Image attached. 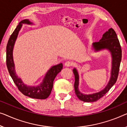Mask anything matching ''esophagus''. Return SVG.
<instances>
[{"instance_id":"1","label":"esophagus","mask_w":127,"mask_h":127,"mask_svg":"<svg viewBox=\"0 0 127 127\" xmlns=\"http://www.w3.org/2000/svg\"><path fill=\"white\" fill-rule=\"evenodd\" d=\"M64 65H65V66H66V67H70V66L72 65V63L71 62L67 61L65 62V64H64Z\"/></svg>"}]
</instances>
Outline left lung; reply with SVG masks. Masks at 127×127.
Returning a JSON list of instances; mask_svg holds the SVG:
<instances>
[{
    "label": "left lung",
    "instance_id": "8db88e82",
    "mask_svg": "<svg viewBox=\"0 0 127 127\" xmlns=\"http://www.w3.org/2000/svg\"><path fill=\"white\" fill-rule=\"evenodd\" d=\"M92 47L96 52L107 49L111 52L112 56L111 77L107 86L101 91L92 94H83L79 90V73L77 69L75 68L73 69V72L74 73L75 79L74 83L75 94L79 99L84 102H94L97 101L100 98L103 97L105 94L109 91L118 79L119 68L122 60V48L120 42L118 39L116 32L112 28L103 34V37L99 41L94 43L92 44Z\"/></svg>",
    "mask_w": 127,
    "mask_h": 127
}]
</instances>
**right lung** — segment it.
<instances>
[{
  "label": "right lung",
  "instance_id": "add662e5",
  "mask_svg": "<svg viewBox=\"0 0 127 127\" xmlns=\"http://www.w3.org/2000/svg\"><path fill=\"white\" fill-rule=\"evenodd\" d=\"M23 24H32L28 19L22 20L11 34L8 40L6 48V64L9 75L18 87V90L24 95L37 99H45L50 96L53 87L54 80L56 76L63 69V64L60 63L52 66L47 71L42 83L37 86H29L22 82L21 79L16 75L15 69V64L13 60V49L19 32L21 29Z\"/></svg>",
  "mask_w": 127,
  "mask_h": 127
}]
</instances>
